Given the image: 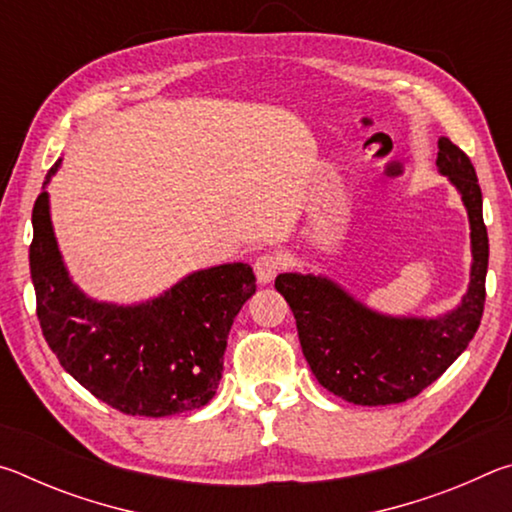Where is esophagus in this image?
<instances>
[{
  "label": "esophagus",
  "instance_id": "1",
  "mask_svg": "<svg viewBox=\"0 0 512 512\" xmlns=\"http://www.w3.org/2000/svg\"><path fill=\"white\" fill-rule=\"evenodd\" d=\"M282 259L277 255H262L255 259V277L259 284H271L275 280V275L280 273Z\"/></svg>",
  "mask_w": 512,
  "mask_h": 512
}]
</instances>
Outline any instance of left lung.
I'll use <instances>...</instances> for the list:
<instances>
[{"label": "left lung", "mask_w": 512, "mask_h": 512, "mask_svg": "<svg viewBox=\"0 0 512 512\" xmlns=\"http://www.w3.org/2000/svg\"><path fill=\"white\" fill-rule=\"evenodd\" d=\"M436 167L458 192L470 221V282L440 316H393L368 307L327 275L282 273L275 289L296 318L302 354L320 386L359 406L411 400L461 357L481 325L488 273L483 196L467 155L438 140Z\"/></svg>", "instance_id": "1"}]
</instances>
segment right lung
Instances as JSON below:
<instances>
[{
  "instance_id": "obj_1",
  "label": "right lung",
  "mask_w": 512,
  "mask_h": 512,
  "mask_svg": "<svg viewBox=\"0 0 512 512\" xmlns=\"http://www.w3.org/2000/svg\"><path fill=\"white\" fill-rule=\"evenodd\" d=\"M49 169L33 205L31 280L49 348L83 388L128 415L201 409L219 388L232 320L255 293L244 262L198 268L142 302L90 298L69 275L51 223Z\"/></svg>"
}]
</instances>
